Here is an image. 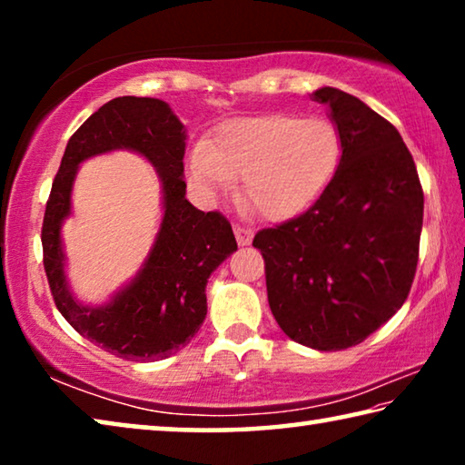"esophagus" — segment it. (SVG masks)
<instances>
[{"label": "esophagus", "mask_w": 465, "mask_h": 465, "mask_svg": "<svg viewBox=\"0 0 465 465\" xmlns=\"http://www.w3.org/2000/svg\"><path fill=\"white\" fill-rule=\"evenodd\" d=\"M233 233H235V240H238L240 246H248V243L252 242V235H254V232H252L250 227H243L240 223L233 225Z\"/></svg>", "instance_id": "obj_1"}]
</instances>
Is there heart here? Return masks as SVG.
I'll use <instances>...</instances> for the list:
<instances>
[{
	"label": "heart",
	"instance_id": "obj_1",
	"mask_svg": "<svg viewBox=\"0 0 465 465\" xmlns=\"http://www.w3.org/2000/svg\"><path fill=\"white\" fill-rule=\"evenodd\" d=\"M342 135L326 116L264 114L225 123L188 155V176L207 199L242 178L243 199L272 222L310 209L342 162Z\"/></svg>",
	"mask_w": 465,
	"mask_h": 465
}]
</instances>
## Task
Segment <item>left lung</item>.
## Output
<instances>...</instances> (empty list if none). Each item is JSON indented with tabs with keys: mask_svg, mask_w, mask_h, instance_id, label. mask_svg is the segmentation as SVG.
Instances as JSON below:
<instances>
[{
	"mask_svg": "<svg viewBox=\"0 0 465 465\" xmlns=\"http://www.w3.org/2000/svg\"><path fill=\"white\" fill-rule=\"evenodd\" d=\"M328 104L344 152L320 199L289 222L266 227L252 246L264 258L274 320L291 341L342 351L383 326L411 293L424 194L398 129L365 102L336 88Z\"/></svg>",
	"mask_w": 465,
	"mask_h": 465,
	"instance_id": "left-lung-1",
	"label": "left lung"
}]
</instances>
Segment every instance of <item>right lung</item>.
I'll return each instance as SVG.
<instances>
[{"instance_id":"add662e5","label":"right lung","mask_w":465,"mask_h":465,"mask_svg":"<svg viewBox=\"0 0 465 465\" xmlns=\"http://www.w3.org/2000/svg\"><path fill=\"white\" fill-rule=\"evenodd\" d=\"M184 139V124L163 100H110L69 139L46 201L43 264L54 305L75 332L127 361H160L191 342L207 316V279L238 250L232 225L222 213H204L186 201ZM113 148H131L154 163L163 180L164 217L144 269L132 285L106 306L88 309L66 289L60 223L71 213L76 166Z\"/></svg>"}]
</instances>
